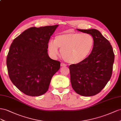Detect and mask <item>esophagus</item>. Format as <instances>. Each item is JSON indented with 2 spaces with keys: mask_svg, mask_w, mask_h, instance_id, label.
<instances>
[{
  "mask_svg": "<svg viewBox=\"0 0 121 121\" xmlns=\"http://www.w3.org/2000/svg\"><path fill=\"white\" fill-rule=\"evenodd\" d=\"M61 67H65V66H66V65L64 64V63H61Z\"/></svg>",
  "mask_w": 121,
  "mask_h": 121,
  "instance_id": "1",
  "label": "esophagus"
}]
</instances>
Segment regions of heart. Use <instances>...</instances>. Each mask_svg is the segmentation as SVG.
Instances as JSON below:
<instances>
[{"label": "heart", "mask_w": 121, "mask_h": 121, "mask_svg": "<svg viewBox=\"0 0 121 121\" xmlns=\"http://www.w3.org/2000/svg\"><path fill=\"white\" fill-rule=\"evenodd\" d=\"M94 43V39L89 34L67 33L57 35L55 40H51L48 43V49L52 56H56L59 48L61 56L65 61L70 64H78L88 57Z\"/></svg>", "instance_id": "1"}]
</instances>
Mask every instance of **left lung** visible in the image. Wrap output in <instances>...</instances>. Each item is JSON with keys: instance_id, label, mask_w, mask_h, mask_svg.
I'll return each mask as SVG.
<instances>
[{"instance_id": "obj_1", "label": "left lung", "mask_w": 121, "mask_h": 121, "mask_svg": "<svg viewBox=\"0 0 121 121\" xmlns=\"http://www.w3.org/2000/svg\"><path fill=\"white\" fill-rule=\"evenodd\" d=\"M77 30L91 35L94 43L87 58L69 67L71 86L79 95L94 96L104 88L111 78L115 55L109 41L98 30Z\"/></svg>"}]
</instances>
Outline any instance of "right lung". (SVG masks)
I'll use <instances>...</instances> for the list:
<instances>
[{
  "instance_id": "obj_1",
  "label": "right lung",
  "mask_w": 121,
  "mask_h": 121,
  "mask_svg": "<svg viewBox=\"0 0 121 121\" xmlns=\"http://www.w3.org/2000/svg\"><path fill=\"white\" fill-rule=\"evenodd\" d=\"M58 25L31 28L13 39L6 58L9 77L24 94L39 96L46 93L60 62L48 54V43Z\"/></svg>"
}]
</instances>
